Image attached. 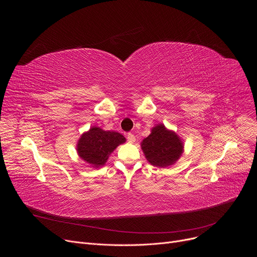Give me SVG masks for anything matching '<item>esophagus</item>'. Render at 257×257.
Wrapping results in <instances>:
<instances>
[{
    "label": "esophagus",
    "mask_w": 257,
    "mask_h": 257,
    "mask_svg": "<svg viewBox=\"0 0 257 257\" xmlns=\"http://www.w3.org/2000/svg\"><path fill=\"white\" fill-rule=\"evenodd\" d=\"M127 140H128V142L133 143V142L135 141V136H134V134L128 133V134H127Z\"/></svg>",
    "instance_id": "esophagus-1"
}]
</instances>
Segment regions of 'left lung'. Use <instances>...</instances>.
Returning a JSON list of instances; mask_svg holds the SVG:
<instances>
[{
    "label": "left lung",
    "instance_id": "8db88e82",
    "mask_svg": "<svg viewBox=\"0 0 257 257\" xmlns=\"http://www.w3.org/2000/svg\"><path fill=\"white\" fill-rule=\"evenodd\" d=\"M142 151L148 161L156 167H168L174 164L183 153L180 138L164 125L154 127L152 133L143 139Z\"/></svg>",
    "mask_w": 257,
    "mask_h": 257
}]
</instances>
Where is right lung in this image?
<instances>
[{"mask_svg": "<svg viewBox=\"0 0 257 257\" xmlns=\"http://www.w3.org/2000/svg\"><path fill=\"white\" fill-rule=\"evenodd\" d=\"M125 140V137L118 132L92 127L79 139L77 152L82 160L97 168L103 166L108 155Z\"/></svg>", "mask_w": 257, "mask_h": 257, "instance_id": "add662e5", "label": "right lung"}]
</instances>
